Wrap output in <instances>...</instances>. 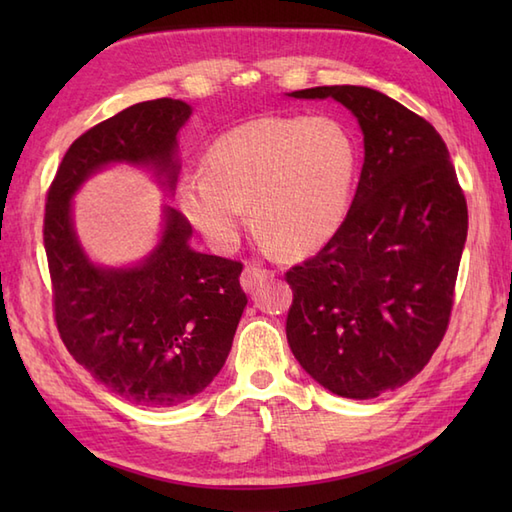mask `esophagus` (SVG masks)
<instances>
[{
	"mask_svg": "<svg viewBox=\"0 0 512 512\" xmlns=\"http://www.w3.org/2000/svg\"><path fill=\"white\" fill-rule=\"evenodd\" d=\"M270 277H273V270H266L262 266H255L253 264V266H246L244 268L242 277H239V284H242V288L246 292H250V290H255L259 284H262V281H266Z\"/></svg>",
	"mask_w": 512,
	"mask_h": 512,
	"instance_id": "34e87169",
	"label": "esophagus"
}]
</instances>
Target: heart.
Returning <instances> with one entry per match:
<instances>
[{"label": "heart", "mask_w": 512, "mask_h": 512, "mask_svg": "<svg viewBox=\"0 0 512 512\" xmlns=\"http://www.w3.org/2000/svg\"><path fill=\"white\" fill-rule=\"evenodd\" d=\"M356 169V140L336 118L262 116L215 138L206 169L182 176L178 204L217 250L237 244L250 204L268 244L310 255L343 226Z\"/></svg>", "instance_id": "b5f03b06"}]
</instances>
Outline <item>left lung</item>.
<instances>
[{
  "label": "left lung",
  "instance_id": "left-lung-1",
  "mask_svg": "<svg viewBox=\"0 0 512 512\" xmlns=\"http://www.w3.org/2000/svg\"><path fill=\"white\" fill-rule=\"evenodd\" d=\"M363 132L365 160L343 226L290 268L286 336L332 394L367 400L422 372L447 332L469 211L431 123L363 85H323Z\"/></svg>",
  "mask_w": 512,
  "mask_h": 512
}]
</instances>
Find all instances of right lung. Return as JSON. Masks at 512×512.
I'll return each instance as SVG.
<instances>
[{
	"label": "right lung",
	"mask_w": 512,
	"mask_h": 512,
	"mask_svg": "<svg viewBox=\"0 0 512 512\" xmlns=\"http://www.w3.org/2000/svg\"><path fill=\"white\" fill-rule=\"evenodd\" d=\"M191 105L136 103L94 125L65 151L54 176L46 246L54 321L74 361L121 398L173 407L211 385L231 352L246 308L242 264L189 246L187 217L165 204L158 246L134 266H99L72 222V198L107 165L147 167L167 191L178 182V132Z\"/></svg>",
	"instance_id": "right-lung-1"
}]
</instances>
